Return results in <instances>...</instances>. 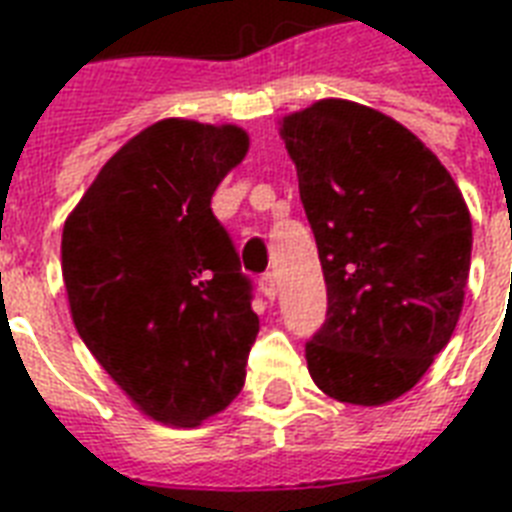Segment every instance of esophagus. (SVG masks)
Listing matches in <instances>:
<instances>
[{
  "label": "esophagus",
  "mask_w": 512,
  "mask_h": 512,
  "mask_svg": "<svg viewBox=\"0 0 512 512\" xmlns=\"http://www.w3.org/2000/svg\"><path fill=\"white\" fill-rule=\"evenodd\" d=\"M259 290H261V296L269 298V301H275V296H277V280H275V275H272V272H267V275L261 277V280H259Z\"/></svg>",
  "instance_id": "34e87169"
}]
</instances>
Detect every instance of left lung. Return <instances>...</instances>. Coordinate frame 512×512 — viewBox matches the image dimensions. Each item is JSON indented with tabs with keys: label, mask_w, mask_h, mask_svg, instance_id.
<instances>
[{
	"label": "left lung",
	"mask_w": 512,
	"mask_h": 512,
	"mask_svg": "<svg viewBox=\"0 0 512 512\" xmlns=\"http://www.w3.org/2000/svg\"><path fill=\"white\" fill-rule=\"evenodd\" d=\"M280 134L327 285L309 375L338 402H391L423 378L463 312L473 245L463 192L410 129L357 102H314Z\"/></svg>",
	"instance_id": "obj_1"
}]
</instances>
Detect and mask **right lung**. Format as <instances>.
<instances>
[{"mask_svg": "<svg viewBox=\"0 0 512 512\" xmlns=\"http://www.w3.org/2000/svg\"><path fill=\"white\" fill-rule=\"evenodd\" d=\"M237 126L166 118L110 158L63 230L73 325L142 412L198 425L245 383L253 282L211 211L245 158Z\"/></svg>", "mask_w": 512, "mask_h": 512, "instance_id": "right-lung-1", "label": "right lung"}]
</instances>
